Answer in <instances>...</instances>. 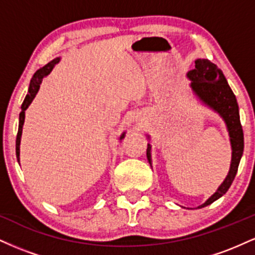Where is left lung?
Returning <instances> with one entry per match:
<instances>
[{
  "label": "left lung",
  "mask_w": 255,
  "mask_h": 255,
  "mask_svg": "<svg viewBox=\"0 0 255 255\" xmlns=\"http://www.w3.org/2000/svg\"><path fill=\"white\" fill-rule=\"evenodd\" d=\"M187 78L191 80V87L195 96L205 105L218 113L219 116L224 120L228 131H229L231 150H233L229 174L227 175L223 183L218 187L215 194L211 195L203 205L198 206V209H201L217 200L230 188L238 172L242 153H244V130L240 122L239 105L235 95L228 85L223 72L215 63L205 58H198L195 61L194 69L187 73ZM146 156H147L148 163L151 164L150 144H147Z\"/></svg>",
  "instance_id": "left-lung-1"
}]
</instances>
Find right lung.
Returning a JSON list of instances; mask_svg holds the SVG:
<instances>
[{
    "instance_id": "obj_1",
    "label": "right lung",
    "mask_w": 255,
    "mask_h": 255,
    "mask_svg": "<svg viewBox=\"0 0 255 255\" xmlns=\"http://www.w3.org/2000/svg\"><path fill=\"white\" fill-rule=\"evenodd\" d=\"M61 58H54V60L50 61L48 64L42 67L40 69L34 73L33 77L31 79V83H30V87H28V93L26 95V97L24 99V103L21 105V113L19 115V129H17V135H16V142H15V151H16V158H17V162H20V140H21V134H22V126H24L25 122V111L28 108V105L32 103L33 98L36 97L38 90H39L40 84H42L43 78H45L46 75L49 74L52 71V68L55 67V64L60 62ZM125 137V133L120 136V140H122Z\"/></svg>"
}]
</instances>
